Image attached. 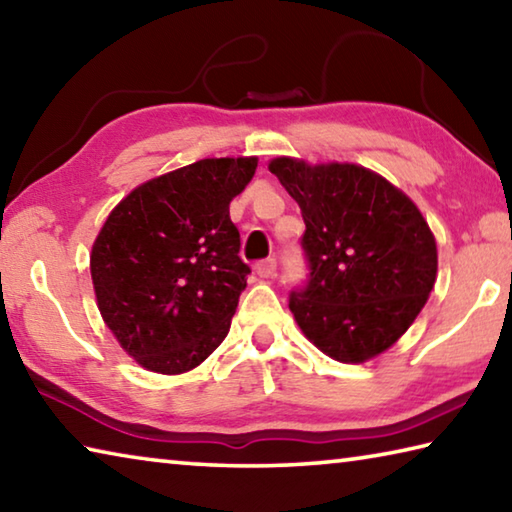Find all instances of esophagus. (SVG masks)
Masks as SVG:
<instances>
[{"mask_svg":"<svg viewBox=\"0 0 512 512\" xmlns=\"http://www.w3.org/2000/svg\"><path fill=\"white\" fill-rule=\"evenodd\" d=\"M275 268H277L275 259H264V262H259V264L255 266V271H257L259 277H264V280H268V277L275 275Z\"/></svg>","mask_w":512,"mask_h":512,"instance_id":"esophagus-1","label":"esophagus"}]
</instances>
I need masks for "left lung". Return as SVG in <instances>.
<instances>
[{
    "mask_svg": "<svg viewBox=\"0 0 512 512\" xmlns=\"http://www.w3.org/2000/svg\"><path fill=\"white\" fill-rule=\"evenodd\" d=\"M268 171L307 225L309 284L289 300L298 327L334 361L375 359L400 341L436 284L427 219L400 187L361 164L280 155Z\"/></svg>",
    "mask_w": 512,
    "mask_h": 512,
    "instance_id": "obj_1",
    "label": "left lung"
}]
</instances>
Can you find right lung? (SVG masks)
<instances>
[{
    "mask_svg": "<svg viewBox=\"0 0 512 512\" xmlns=\"http://www.w3.org/2000/svg\"><path fill=\"white\" fill-rule=\"evenodd\" d=\"M257 158H205L137 185L108 214L90 253L103 323L128 357L183 375L230 332L250 268L230 201Z\"/></svg>",
    "mask_w": 512,
    "mask_h": 512,
    "instance_id": "obj_1",
    "label": "right lung"
}]
</instances>
